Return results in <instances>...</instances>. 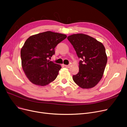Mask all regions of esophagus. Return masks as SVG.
Returning a JSON list of instances; mask_svg holds the SVG:
<instances>
[{"label": "esophagus", "mask_w": 127, "mask_h": 127, "mask_svg": "<svg viewBox=\"0 0 127 127\" xmlns=\"http://www.w3.org/2000/svg\"><path fill=\"white\" fill-rule=\"evenodd\" d=\"M64 66L66 67V68H70L71 65H70V64H69V65H64Z\"/></svg>", "instance_id": "1"}]
</instances>
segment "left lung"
Masks as SVG:
<instances>
[{
    "instance_id": "1",
    "label": "left lung",
    "mask_w": 127,
    "mask_h": 127,
    "mask_svg": "<svg viewBox=\"0 0 127 127\" xmlns=\"http://www.w3.org/2000/svg\"><path fill=\"white\" fill-rule=\"evenodd\" d=\"M67 38L81 59L79 72L73 76L74 81L83 89L95 87L102 77L107 63L105 47L96 39L84 34H73Z\"/></svg>"
}]
</instances>
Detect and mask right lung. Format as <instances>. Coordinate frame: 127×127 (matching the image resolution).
Returning a JSON list of instances; mask_svg holds the SVG:
<instances>
[{"mask_svg":"<svg viewBox=\"0 0 127 127\" xmlns=\"http://www.w3.org/2000/svg\"><path fill=\"white\" fill-rule=\"evenodd\" d=\"M66 38L65 34L47 31L26 40L20 52L21 65L32 83L44 86L56 79L62 66L48 58L55 54L56 46Z\"/></svg>","mask_w":127,"mask_h":127,"instance_id":"right-lung-1","label":"right lung"}]
</instances>
